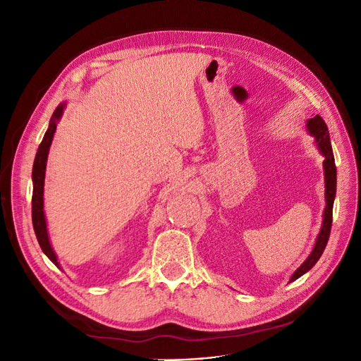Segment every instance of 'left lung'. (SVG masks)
<instances>
[{
    "label": "left lung",
    "mask_w": 361,
    "mask_h": 361,
    "mask_svg": "<svg viewBox=\"0 0 361 361\" xmlns=\"http://www.w3.org/2000/svg\"><path fill=\"white\" fill-rule=\"evenodd\" d=\"M307 130L309 134L314 137L316 146L321 150L324 157V179H325V209H324V220L322 227L319 231L318 238H316L314 247L312 250L310 256L302 262V265L293 272L290 281L300 279L305 272L310 271L316 262L322 256L326 243H329L331 223H333V203L336 197V164H334V155L330 143V134L329 128H326L324 118L321 116H314L313 118L307 120Z\"/></svg>",
    "instance_id": "left-lung-1"
}]
</instances>
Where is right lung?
<instances>
[{"label":"right lung","mask_w":361,"mask_h":361,"mask_svg":"<svg viewBox=\"0 0 361 361\" xmlns=\"http://www.w3.org/2000/svg\"><path fill=\"white\" fill-rule=\"evenodd\" d=\"M66 104H60L56 111H54L51 120H49V128L43 137L42 143L37 149V154L35 158V164H32V199H31V216H32V227H35V233L39 241V245L43 253L48 256V259L56 264L59 268V260L56 253L51 247L49 236H48V228H47V220H45V212H43V185H45V170H47V161L49 147L54 138V133L57 129V122L61 118L63 110Z\"/></svg>","instance_id":"right-lung-1"}]
</instances>
